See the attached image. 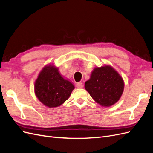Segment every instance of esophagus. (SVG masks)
Wrapping results in <instances>:
<instances>
[{
    "label": "esophagus",
    "mask_w": 153,
    "mask_h": 153,
    "mask_svg": "<svg viewBox=\"0 0 153 153\" xmlns=\"http://www.w3.org/2000/svg\"><path fill=\"white\" fill-rule=\"evenodd\" d=\"M76 87L78 88H80V89H81V88H82L83 87H84V85H83V84L82 82H78L76 84Z\"/></svg>",
    "instance_id": "obj_1"
}]
</instances>
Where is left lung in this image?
<instances>
[{"label":"left lung","mask_w":153,"mask_h":153,"mask_svg":"<svg viewBox=\"0 0 153 153\" xmlns=\"http://www.w3.org/2000/svg\"><path fill=\"white\" fill-rule=\"evenodd\" d=\"M122 77L110 66L95 68L90 79L85 83V89L96 103L110 106L117 102L123 92Z\"/></svg>","instance_id":"left-lung-1"}]
</instances>
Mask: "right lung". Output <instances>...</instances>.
Instances as JSON below:
<instances>
[{"instance_id":"obj_1","label":"right lung","mask_w":153,"mask_h":153,"mask_svg":"<svg viewBox=\"0 0 153 153\" xmlns=\"http://www.w3.org/2000/svg\"><path fill=\"white\" fill-rule=\"evenodd\" d=\"M37 98L49 108L57 107L69 98L74 85L60 75L57 68L45 66L35 82Z\"/></svg>"}]
</instances>
